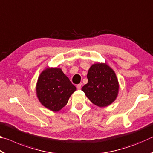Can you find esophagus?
<instances>
[{
    "mask_svg": "<svg viewBox=\"0 0 153 153\" xmlns=\"http://www.w3.org/2000/svg\"><path fill=\"white\" fill-rule=\"evenodd\" d=\"M77 88L78 90H80L82 88V84H77Z\"/></svg>",
    "mask_w": 153,
    "mask_h": 153,
    "instance_id": "34e87169",
    "label": "esophagus"
}]
</instances>
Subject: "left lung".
Segmentation results:
<instances>
[{
  "mask_svg": "<svg viewBox=\"0 0 153 153\" xmlns=\"http://www.w3.org/2000/svg\"><path fill=\"white\" fill-rule=\"evenodd\" d=\"M88 82L82 87L87 98L99 107L110 105L117 98L120 90L117 77L106 63L92 64L88 71Z\"/></svg>",
  "mask_w": 153,
  "mask_h": 153,
  "instance_id": "left-lung-1",
  "label": "left lung"
}]
</instances>
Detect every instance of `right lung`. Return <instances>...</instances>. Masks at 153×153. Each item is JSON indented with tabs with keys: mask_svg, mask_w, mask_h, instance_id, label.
<instances>
[{
	"mask_svg": "<svg viewBox=\"0 0 153 153\" xmlns=\"http://www.w3.org/2000/svg\"><path fill=\"white\" fill-rule=\"evenodd\" d=\"M76 90V86L58 67H48L44 69L38 76L36 86L38 100L53 112L61 110Z\"/></svg>",
	"mask_w": 153,
	"mask_h": 153,
	"instance_id": "1",
	"label": "right lung"
}]
</instances>
